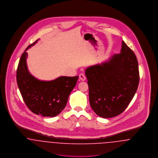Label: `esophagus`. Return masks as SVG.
Here are the masks:
<instances>
[{
  "label": "esophagus",
  "instance_id": "34e87169",
  "mask_svg": "<svg viewBox=\"0 0 158 158\" xmlns=\"http://www.w3.org/2000/svg\"><path fill=\"white\" fill-rule=\"evenodd\" d=\"M79 79H80L81 81H85V79H86V76H85V75L84 74L81 73V74L79 75Z\"/></svg>",
  "mask_w": 158,
  "mask_h": 158
}]
</instances>
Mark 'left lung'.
<instances>
[{
    "instance_id": "obj_1",
    "label": "left lung",
    "mask_w": 158,
    "mask_h": 158,
    "mask_svg": "<svg viewBox=\"0 0 158 158\" xmlns=\"http://www.w3.org/2000/svg\"><path fill=\"white\" fill-rule=\"evenodd\" d=\"M90 106L102 118L123 113L134 97L139 82L135 54L123 41L121 53L107 61L87 68Z\"/></svg>"
}]
</instances>
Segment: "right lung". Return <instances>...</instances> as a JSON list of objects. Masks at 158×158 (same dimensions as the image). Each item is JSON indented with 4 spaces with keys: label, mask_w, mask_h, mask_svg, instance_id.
Masks as SVG:
<instances>
[{
    "label": "right lung",
    "mask_w": 158,
    "mask_h": 158,
    "mask_svg": "<svg viewBox=\"0 0 158 158\" xmlns=\"http://www.w3.org/2000/svg\"><path fill=\"white\" fill-rule=\"evenodd\" d=\"M37 41L23 53L16 70V81L25 104L32 113L53 117L65 108L79 76H61L52 81H41L31 75L27 66L26 51Z\"/></svg>",
    "instance_id": "add662e5"
}]
</instances>
